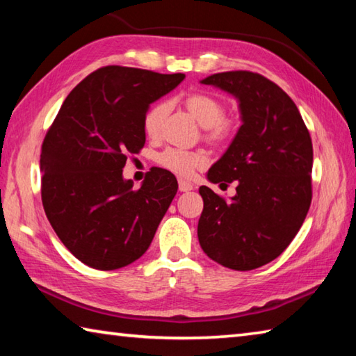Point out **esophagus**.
Returning a JSON list of instances; mask_svg holds the SVG:
<instances>
[{"label":"esophagus","instance_id":"esophagus-1","mask_svg":"<svg viewBox=\"0 0 356 356\" xmlns=\"http://www.w3.org/2000/svg\"><path fill=\"white\" fill-rule=\"evenodd\" d=\"M179 190H180V191H190V190H193V184H190V182H186V180L180 179V180H179Z\"/></svg>","mask_w":356,"mask_h":356}]
</instances>
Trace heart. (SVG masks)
<instances>
[{
	"mask_svg": "<svg viewBox=\"0 0 356 356\" xmlns=\"http://www.w3.org/2000/svg\"><path fill=\"white\" fill-rule=\"evenodd\" d=\"M185 106L206 130V138L210 143H222L232 135V120L225 118L226 105L216 95L206 91L191 92L185 97ZM168 111H170V105L165 100L149 106L143 118V129L149 138L160 136ZM156 161L168 171L188 177L197 168L207 165V155L197 150L195 152V150L168 147L159 154Z\"/></svg>",
	"mask_w": 356,
	"mask_h": 356,
	"instance_id": "1",
	"label": "heart"
}]
</instances>
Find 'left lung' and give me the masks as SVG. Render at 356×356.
Masks as SVG:
<instances>
[{"mask_svg":"<svg viewBox=\"0 0 356 356\" xmlns=\"http://www.w3.org/2000/svg\"><path fill=\"white\" fill-rule=\"evenodd\" d=\"M236 95L242 127L210 168L213 184H237L226 200L200 186L201 248L222 267L254 270L272 262L297 236L312 200V141L293 100L278 84L250 70L202 80Z\"/></svg>","mask_w":356,"mask_h":356,"instance_id":"obj_1","label":"left lung"}]
</instances>
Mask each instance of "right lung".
<instances>
[{
	"label": "right lung",
	"instance_id": "right-lung-1",
	"mask_svg": "<svg viewBox=\"0 0 356 356\" xmlns=\"http://www.w3.org/2000/svg\"><path fill=\"white\" fill-rule=\"evenodd\" d=\"M184 74L106 65L72 89L40 150V195L48 221L78 261L97 270L125 267L147 251L177 193L174 174L150 168L140 188L122 179L146 143L149 105Z\"/></svg>",
	"mask_w": 356,
	"mask_h": 356
}]
</instances>
